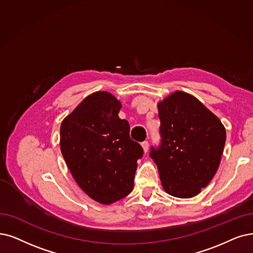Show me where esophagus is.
I'll return each instance as SVG.
<instances>
[{"mask_svg":"<svg viewBox=\"0 0 253 253\" xmlns=\"http://www.w3.org/2000/svg\"><path fill=\"white\" fill-rule=\"evenodd\" d=\"M141 146H142V148H143V151L144 153H147V150H148V142L147 141H143L142 143H141Z\"/></svg>","mask_w":253,"mask_h":253,"instance_id":"1","label":"esophagus"}]
</instances>
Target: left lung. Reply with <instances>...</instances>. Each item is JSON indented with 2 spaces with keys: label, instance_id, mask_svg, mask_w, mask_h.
Listing matches in <instances>:
<instances>
[{
  "label": "left lung",
  "instance_id": "obj_1",
  "mask_svg": "<svg viewBox=\"0 0 253 253\" xmlns=\"http://www.w3.org/2000/svg\"><path fill=\"white\" fill-rule=\"evenodd\" d=\"M162 143L151 147L161 184L168 194L191 198L219 168L226 140L220 119L201 102L176 90L158 103Z\"/></svg>",
  "mask_w": 253,
  "mask_h": 253
}]
</instances>
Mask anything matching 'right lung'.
Here are the masks:
<instances>
[{
	"mask_svg": "<svg viewBox=\"0 0 253 253\" xmlns=\"http://www.w3.org/2000/svg\"><path fill=\"white\" fill-rule=\"evenodd\" d=\"M121 103L110 92L85 97L60 127V147L77 184L93 200L111 205L134 188L137 160L143 156L118 116Z\"/></svg>",
	"mask_w": 253,
	"mask_h": 253,
	"instance_id": "1",
	"label": "right lung"
}]
</instances>
